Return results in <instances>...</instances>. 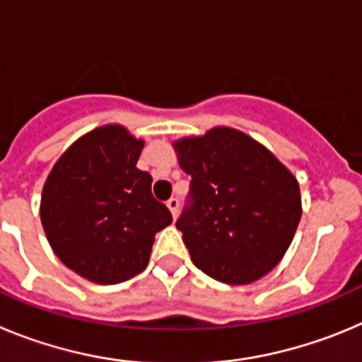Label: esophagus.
<instances>
[{"instance_id":"esophagus-1","label":"esophagus","mask_w":362,"mask_h":362,"mask_svg":"<svg viewBox=\"0 0 362 362\" xmlns=\"http://www.w3.org/2000/svg\"><path fill=\"white\" fill-rule=\"evenodd\" d=\"M169 207V211H171V214H173V218L178 216V207H180V202H178V198H169L168 204H165Z\"/></svg>"}]
</instances>
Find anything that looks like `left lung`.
Instances as JSON below:
<instances>
[{"label": "left lung", "mask_w": 362, "mask_h": 362, "mask_svg": "<svg viewBox=\"0 0 362 362\" xmlns=\"http://www.w3.org/2000/svg\"><path fill=\"white\" fill-rule=\"evenodd\" d=\"M191 175V205L177 229L194 265L227 285H249L274 269L301 220L292 171L240 129L216 126L173 142Z\"/></svg>", "instance_id": "8db88e82"}]
</instances>
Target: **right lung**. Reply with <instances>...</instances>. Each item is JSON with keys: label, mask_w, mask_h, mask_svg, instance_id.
I'll return each instance as SVG.
<instances>
[{"label": "right lung", "mask_w": 362, "mask_h": 362, "mask_svg": "<svg viewBox=\"0 0 362 362\" xmlns=\"http://www.w3.org/2000/svg\"><path fill=\"white\" fill-rule=\"evenodd\" d=\"M144 141L106 124L79 136L41 193V223L55 256L81 278L115 285L148 267L155 234L173 216L136 168Z\"/></svg>", "instance_id": "obj_1"}]
</instances>
